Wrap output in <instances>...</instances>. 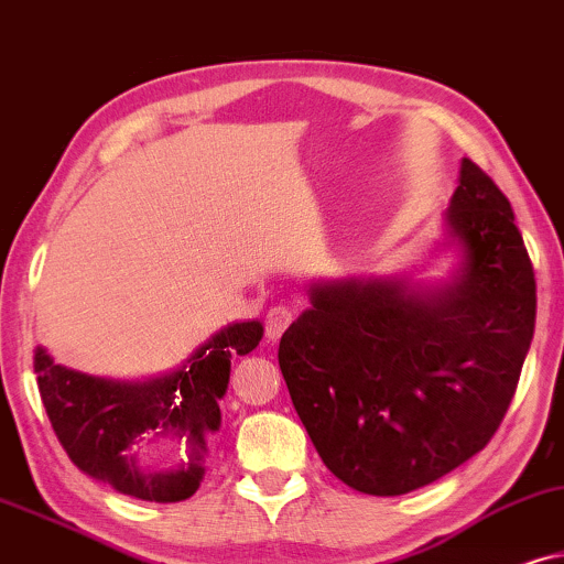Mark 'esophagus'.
I'll use <instances>...</instances> for the list:
<instances>
[{
  "label": "esophagus",
  "mask_w": 564,
  "mask_h": 564,
  "mask_svg": "<svg viewBox=\"0 0 564 564\" xmlns=\"http://www.w3.org/2000/svg\"><path fill=\"white\" fill-rule=\"evenodd\" d=\"M294 317H296V312L291 310V306H286V304L273 306V310L265 314V337H268V340H278V337L286 333L291 322H294Z\"/></svg>",
  "instance_id": "1"
}]
</instances>
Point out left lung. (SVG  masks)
<instances>
[{
    "mask_svg": "<svg viewBox=\"0 0 564 564\" xmlns=\"http://www.w3.org/2000/svg\"><path fill=\"white\" fill-rule=\"evenodd\" d=\"M456 283L312 289L278 345L291 402L325 467L352 490L404 495L482 452L513 400L536 322V281L513 208L471 160L446 214Z\"/></svg>",
    "mask_w": 564,
    "mask_h": 564,
    "instance_id": "1",
    "label": "left lung"
}]
</instances>
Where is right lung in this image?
I'll use <instances>...</instances> for the list:
<instances>
[{
	"instance_id": "obj_1",
	"label": "right lung",
	"mask_w": 564,
	"mask_h": 564,
	"mask_svg": "<svg viewBox=\"0 0 564 564\" xmlns=\"http://www.w3.org/2000/svg\"><path fill=\"white\" fill-rule=\"evenodd\" d=\"M262 337L260 322L221 329L170 377L123 384L87 377L54 364L37 348L33 366L43 408L58 444L85 475L118 492L149 502H180L204 479L206 433L221 423L219 400L227 392L231 356H247ZM152 430H170L192 446V464L177 473H144L135 444Z\"/></svg>"
}]
</instances>
